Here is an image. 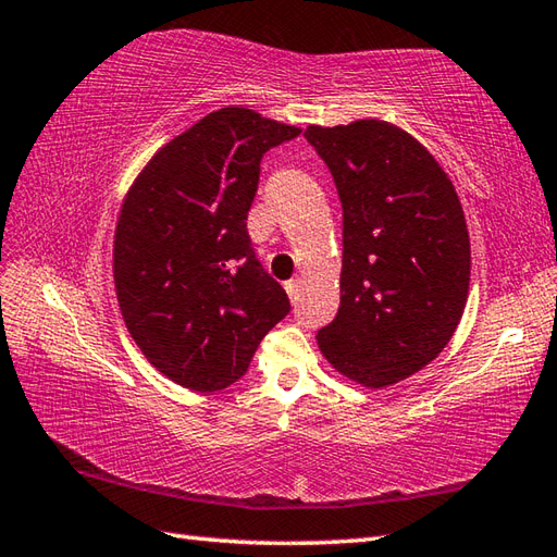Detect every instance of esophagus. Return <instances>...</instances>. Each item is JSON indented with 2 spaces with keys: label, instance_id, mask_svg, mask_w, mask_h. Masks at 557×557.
I'll return each instance as SVG.
<instances>
[{
  "label": "esophagus",
  "instance_id": "1",
  "mask_svg": "<svg viewBox=\"0 0 557 557\" xmlns=\"http://www.w3.org/2000/svg\"><path fill=\"white\" fill-rule=\"evenodd\" d=\"M299 287H301V282H299V280H289V282H285V289H287V294H289V299H292V301H297V299H299Z\"/></svg>",
  "mask_w": 557,
  "mask_h": 557
}]
</instances>
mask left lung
<instances>
[{
    "label": "left lung",
    "mask_w": 557,
    "mask_h": 557,
    "mask_svg": "<svg viewBox=\"0 0 557 557\" xmlns=\"http://www.w3.org/2000/svg\"><path fill=\"white\" fill-rule=\"evenodd\" d=\"M304 136L342 203L339 309L318 347L366 387L405 381L445 349L467 306L471 251L455 186L387 122L309 126Z\"/></svg>",
    "instance_id": "left-lung-1"
}]
</instances>
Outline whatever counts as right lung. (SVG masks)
I'll list each match as a JSON object with an SVG mask.
<instances>
[{"label": "right lung", "mask_w": 557, "mask_h": 557, "mask_svg": "<svg viewBox=\"0 0 557 557\" xmlns=\"http://www.w3.org/2000/svg\"><path fill=\"white\" fill-rule=\"evenodd\" d=\"M301 128L222 108L156 152L114 234L128 333L174 383L215 393L248 371L292 306L256 258L246 218L270 148Z\"/></svg>", "instance_id": "right-lung-1"}]
</instances>
